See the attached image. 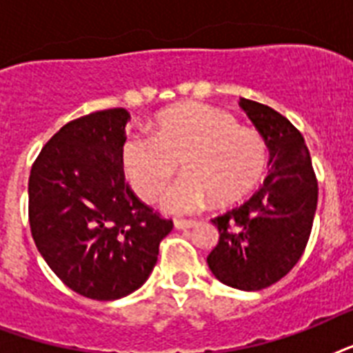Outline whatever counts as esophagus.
<instances>
[{"instance_id":"obj_1","label":"esophagus","mask_w":353,"mask_h":353,"mask_svg":"<svg viewBox=\"0 0 353 353\" xmlns=\"http://www.w3.org/2000/svg\"><path fill=\"white\" fill-rule=\"evenodd\" d=\"M196 225L194 220H174V227L176 229H190V227Z\"/></svg>"}]
</instances>
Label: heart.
I'll use <instances>...</instances> for the list:
<instances>
[{
	"instance_id": "obj_1",
	"label": "heart",
	"mask_w": 353,
	"mask_h": 353,
	"mask_svg": "<svg viewBox=\"0 0 353 353\" xmlns=\"http://www.w3.org/2000/svg\"><path fill=\"white\" fill-rule=\"evenodd\" d=\"M268 159L262 133L201 102L161 112L154 135L130 133L121 146L126 179L144 201H155L165 192L181 161L185 174L165 196V207L177 214L199 209L210 196L218 205L240 201L256 187Z\"/></svg>"
}]
</instances>
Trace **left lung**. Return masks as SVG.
Masks as SVG:
<instances>
[{
  "instance_id": "1",
  "label": "left lung",
  "mask_w": 353,
  "mask_h": 353,
  "mask_svg": "<svg viewBox=\"0 0 353 353\" xmlns=\"http://www.w3.org/2000/svg\"><path fill=\"white\" fill-rule=\"evenodd\" d=\"M240 108L268 143L271 172L245 203L212 220L220 240L207 263L221 284L258 291L279 282L301 260L319 188L302 133L265 104L240 99Z\"/></svg>"
}]
</instances>
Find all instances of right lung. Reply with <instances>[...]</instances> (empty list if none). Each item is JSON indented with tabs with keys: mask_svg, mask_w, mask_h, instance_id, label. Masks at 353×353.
I'll list each match as a JSON object with an SVG mask.
<instances>
[{
	"mask_svg": "<svg viewBox=\"0 0 353 353\" xmlns=\"http://www.w3.org/2000/svg\"><path fill=\"white\" fill-rule=\"evenodd\" d=\"M124 108L62 126L41 148L29 177V221L38 251L69 290L117 301L148 280L172 231L133 194L121 161Z\"/></svg>",
	"mask_w": 353,
	"mask_h": 353,
	"instance_id": "add662e5",
	"label": "right lung"
}]
</instances>
